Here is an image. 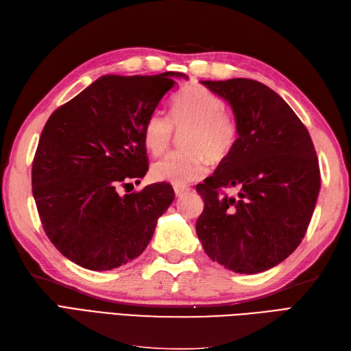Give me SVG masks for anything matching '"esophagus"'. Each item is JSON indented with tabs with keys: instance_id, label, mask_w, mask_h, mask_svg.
<instances>
[{
	"instance_id": "obj_1",
	"label": "esophagus",
	"mask_w": 351,
	"mask_h": 351,
	"mask_svg": "<svg viewBox=\"0 0 351 351\" xmlns=\"http://www.w3.org/2000/svg\"><path fill=\"white\" fill-rule=\"evenodd\" d=\"M175 194H176V197H182V195L189 191V189H186V186H179V185H176L175 186Z\"/></svg>"
}]
</instances>
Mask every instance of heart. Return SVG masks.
I'll list each match as a JSON object with an SVG mask.
<instances>
[{"label":"heart","instance_id":"1","mask_svg":"<svg viewBox=\"0 0 351 351\" xmlns=\"http://www.w3.org/2000/svg\"><path fill=\"white\" fill-rule=\"evenodd\" d=\"M223 97L203 86H189L176 95L170 118L154 112L145 121L143 143L154 156L166 152L176 132L184 149L156 161L151 176L158 182L186 185L208 172V160L221 162L230 156L239 137L234 113L226 109Z\"/></svg>","mask_w":351,"mask_h":351}]
</instances>
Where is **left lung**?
<instances>
[{"label":"left lung","mask_w":351,"mask_h":351,"mask_svg":"<svg viewBox=\"0 0 351 351\" xmlns=\"http://www.w3.org/2000/svg\"><path fill=\"white\" fill-rule=\"evenodd\" d=\"M232 106L234 149L197 184L205 209L195 232L206 254L238 274H258L302 242L320 191V167L306 127L271 88L252 79L203 80ZM236 186L238 198L223 190Z\"/></svg>","instance_id":"left-lung-1"}]
</instances>
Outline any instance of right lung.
Returning <instances> with one entry per match:
<instances>
[{
  "label": "right lung",
  "instance_id": "obj_1",
  "mask_svg": "<svg viewBox=\"0 0 351 351\" xmlns=\"http://www.w3.org/2000/svg\"><path fill=\"white\" fill-rule=\"evenodd\" d=\"M175 76L185 77L101 76L49 117L32 161V195L49 241L73 263L110 271L132 262L173 202L166 182L125 195L118 186L148 172L143 125Z\"/></svg>",
  "mask_w": 351,
  "mask_h": 351
}]
</instances>
